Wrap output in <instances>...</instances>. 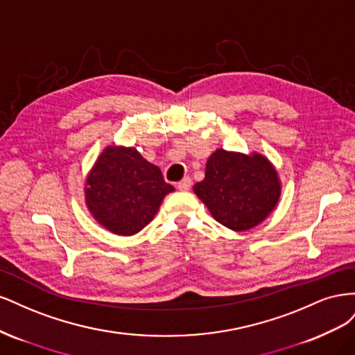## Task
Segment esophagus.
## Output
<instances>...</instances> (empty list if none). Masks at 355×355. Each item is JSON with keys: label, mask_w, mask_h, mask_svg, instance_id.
I'll list each match as a JSON object with an SVG mask.
<instances>
[{"label": "esophagus", "mask_w": 355, "mask_h": 355, "mask_svg": "<svg viewBox=\"0 0 355 355\" xmlns=\"http://www.w3.org/2000/svg\"><path fill=\"white\" fill-rule=\"evenodd\" d=\"M191 184H192V182H191V178H184V179H182L180 182H179V184H178V189H180V191H188L189 188H191Z\"/></svg>", "instance_id": "esophagus-1"}]
</instances>
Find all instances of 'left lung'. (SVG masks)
Returning a JSON list of instances; mask_svg holds the SVG:
<instances>
[{
    "label": "left lung",
    "mask_w": 355,
    "mask_h": 355,
    "mask_svg": "<svg viewBox=\"0 0 355 355\" xmlns=\"http://www.w3.org/2000/svg\"><path fill=\"white\" fill-rule=\"evenodd\" d=\"M196 194L223 227L245 231L261 223L280 197L277 171L265 157L218 149L206 166Z\"/></svg>",
    "instance_id": "left-lung-1"
}]
</instances>
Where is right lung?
Wrapping results in <instances>:
<instances>
[{
  "instance_id": "add662e5",
  "label": "right lung",
  "mask_w": 355,
  "mask_h": 355,
  "mask_svg": "<svg viewBox=\"0 0 355 355\" xmlns=\"http://www.w3.org/2000/svg\"><path fill=\"white\" fill-rule=\"evenodd\" d=\"M175 188L133 148H106L90 171L85 201L93 216L118 235H133L153 220Z\"/></svg>"
}]
</instances>
